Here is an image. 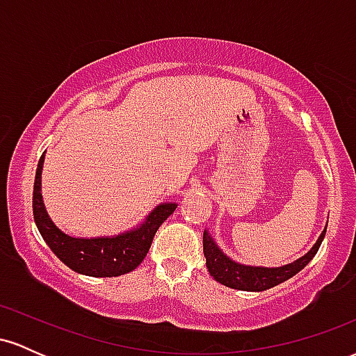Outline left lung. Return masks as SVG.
Here are the masks:
<instances>
[{
    "label": "left lung",
    "mask_w": 356,
    "mask_h": 356,
    "mask_svg": "<svg viewBox=\"0 0 356 356\" xmlns=\"http://www.w3.org/2000/svg\"><path fill=\"white\" fill-rule=\"evenodd\" d=\"M325 232L326 229L321 232L316 244L303 257L295 261V263L286 264V266L281 268H254L244 266V264H238L236 261L229 259L216 246L209 232L204 231L202 246L204 256H206V266L209 269L211 276L216 281H219L220 284L227 286V288L241 289V291H264V289L283 283V281L295 276L296 273H300L318 252V249L321 246V241L325 238Z\"/></svg>",
    "instance_id": "obj_1"
}]
</instances>
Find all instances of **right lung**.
I'll return each instance as SVG.
<instances>
[{"instance_id": "1", "label": "right lung", "mask_w": 356, "mask_h": 356, "mask_svg": "<svg viewBox=\"0 0 356 356\" xmlns=\"http://www.w3.org/2000/svg\"><path fill=\"white\" fill-rule=\"evenodd\" d=\"M42 155L33 187V218L44 243L61 263L75 273L93 277H113L134 271L144 261L161 224L175 211V204H161L137 229L115 238L79 239L67 236L48 218L42 199Z\"/></svg>"}]
</instances>
